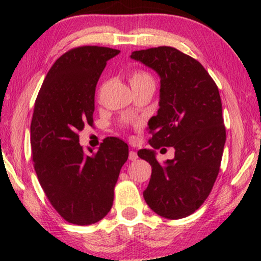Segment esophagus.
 <instances>
[{"instance_id": "esophagus-1", "label": "esophagus", "mask_w": 261, "mask_h": 261, "mask_svg": "<svg viewBox=\"0 0 261 261\" xmlns=\"http://www.w3.org/2000/svg\"><path fill=\"white\" fill-rule=\"evenodd\" d=\"M128 158H129L130 162H135V160L138 159L137 152H135V151H130V152H129V155H128Z\"/></svg>"}]
</instances>
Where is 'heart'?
Masks as SVG:
<instances>
[{
  "label": "heart",
  "mask_w": 261,
  "mask_h": 261,
  "mask_svg": "<svg viewBox=\"0 0 261 261\" xmlns=\"http://www.w3.org/2000/svg\"><path fill=\"white\" fill-rule=\"evenodd\" d=\"M148 81H153L152 77L149 76L148 73L138 71V72H134L133 76H132L130 84L132 83H141V82H148Z\"/></svg>",
  "instance_id": "heart-1"
}]
</instances>
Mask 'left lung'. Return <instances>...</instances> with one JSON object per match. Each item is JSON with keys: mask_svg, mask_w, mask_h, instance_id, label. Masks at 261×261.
<instances>
[{"mask_svg": "<svg viewBox=\"0 0 261 261\" xmlns=\"http://www.w3.org/2000/svg\"><path fill=\"white\" fill-rule=\"evenodd\" d=\"M132 59L160 78L159 109L148 121L152 148L138 152L151 164L144 198L155 214L170 220L191 215L212 191L222 159L226 129L219 89L204 67L169 46L134 51ZM175 148V158L160 164L155 149Z\"/></svg>", "mask_w": 261, "mask_h": 261, "instance_id": "obj_1", "label": "left lung"}]
</instances>
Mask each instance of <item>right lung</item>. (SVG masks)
I'll list each match as a JSON object with an SVG mask.
<instances>
[{
    "mask_svg": "<svg viewBox=\"0 0 261 261\" xmlns=\"http://www.w3.org/2000/svg\"><path fill=\"white\" fill-rule=\"evenodd\" d=\"M119 49L83 46L56 60L34 105L31 146L42 190L67 222L88 226L112 209L114 187L128 159V145L108 138L87 154L78 133L92 123L95 90Z\"/></svg>",
    "mask_w": 261,
    "mask_h": 261,
    "instance_id": "add662e5",
    "label": "right lung"
}]
</instances>
